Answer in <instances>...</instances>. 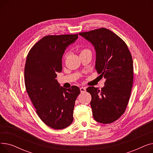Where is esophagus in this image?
I'll use <instances>...</instances> for the list:
<instances>
[{
    "label": "esophagus",
    "mask_w": 153,
    "mask_h": 153,
    "mask_svg": "<svg viewBox=\"0 0 153 153\" xmlns=\"http://www.w3.org/2000/svg\"><path fill=\"white\" fill-rule=\"evenodd\" d=\"M80 91H81V93L85 92V91H86V88L84 87H82L80 88Z\"/></svg>",
    "instance_id": "esophagus-1"
}]
</instances>
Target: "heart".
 I'll use <instances>...</instances> for the list:
<instances>
[{
    "label": "heart",
    "instance_id": "heart-1",
    "mask_svg": "<svg viewBox=\"0 0 153 153\" xmlns=\"http://www.w3.org/2000/svg\"><path fill=\"white\" fill-rule=\"evenodd\" d=\"M85 50H82V51H85ZM81 51V52H82Z\"/></svg>",
    "mask_w": 153,
    "mask_h": 153
}]
</instances>
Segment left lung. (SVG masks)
Returning <instances> with one entry per match:
<instances>
[{"mask_svg":"<svg viewBox=\"0 0 153 153\" xmlns=\"http://www.w3.org/2000/svg\"><path fill=\"white\" fill-rule=\"evenodd\" d=\"M79 35L94 46L95 69L106 79L101 90L94 86L87 89L92 97L94 118L101 123H111L124 114L129 102L133 82L131 54L123 40L108 29L101 28Z\"/></svg>","mask_w":153,"mask_h":153,"instance_id":"left-lung-1","label":"left lung"}]
</instances>
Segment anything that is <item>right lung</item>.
<instances>
[{"mask_svg": "<svg viewBox=\"0 0 153 153\" xmlns=\"http://www.w3.org/2000/svg\"><path fill=\"white\" fill-rule=\"evenodd\" d=\"M78 34L48 35L30 50L26 59L25 84L39 118L53 129L62 130L73 121L75 101L79 88L60 86L56 77L62 71V57Z\"/></svg>", "mask_w": 153, "mask_h": 153, "instance_id": "1", "label": "right lung"}]
</instances>
